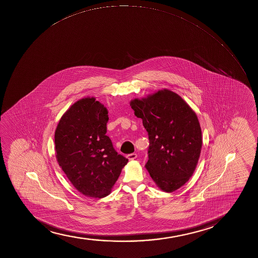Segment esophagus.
<instances>
[{
    "label": "esophagus",
    "instance_id": "obj_1",
    "mask_svg": "<svg viewBox=\"0 0 258 258\" xmlns=\"http://www.w3.org/2000/svg\"><path fill=\"white\" fill-rule=\"evenodd\" d=\"M128 159L129 160H134V159H136L137 158V154L136 153H132V154H129L126 156Z\"/></svg>",
    "mask_w": 258,
    "mask_h": 258
}]
</instances>
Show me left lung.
<instances>
[{
	"mask_svg": "<svg viewBox=\"0 0 258 258\" xmlns=\"http://www.w3.org/2000/svg\"><path fill=\"white\" fill-rule=\"evenodd\" d=\"M134 114L148 133L145 168L157 187L171 192L192 176L202 146V129L195 111L169 89L131 101Z\"/></svg>",
	"mask_w": 258,
	"mask_h": 258,
	"instance_id": "8db88e82",
	"label": "left lung"
}]
</instances>
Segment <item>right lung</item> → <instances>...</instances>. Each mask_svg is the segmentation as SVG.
I'll return each mask as SVG.
<instances>
[{
	"mask_svg": "<svg viewBox=\"0 0 258 258\" xmlns=\"http://www.w3.org/2000/svg\"><path fill=\"white\" fill-rule=\"evenodd\" d=\"M107 109L95 98L75 102L55 131L57 163L72 185L92 198L108 196L128 159L106 135Z\"/></svg>",
	"mask_w": 258,
	"mask_h": 258,
	"instance_id": "add662e5",
	"label": "right lung"
}]
</instances>
